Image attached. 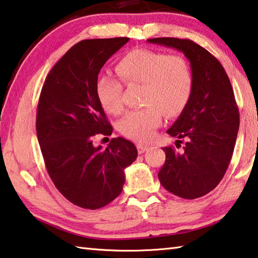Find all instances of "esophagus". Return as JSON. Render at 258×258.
<instances>
[{"label":"esophagus","instance_id":"1","mask_svg":"<svg viewBox=\"0 0 258 258\" xmlns=\"http://www.w3.org/2000/svg\"><path fill=\"white\" fill-rule=\"evenodd\" d=\"M148 146L147 144H144V143H137V150L139 154H143V153H145L148 150Z\"/></svg>","mask_w":258,"mask_h":258}]
</instances>
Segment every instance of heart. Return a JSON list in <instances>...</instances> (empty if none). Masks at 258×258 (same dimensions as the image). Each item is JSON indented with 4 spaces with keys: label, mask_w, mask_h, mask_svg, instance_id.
<instances>
[{
    "label": "heart",
    "mask_w": 258,
    "mask_h": 258,
    "mask_svg": "<svg viewBox=\"0 0 258 258\" xmlns=\"http://www.w3.org/2000/svg\"><path fill=\"white\" fill-rule=\"evenodd\" d=\"M116 75L125 85H142L144 106L126 112L119 122L123 136L148 141L161 124L162 113L174 116L181 113L192 93V75L187 61L179 55H166L147 48L130 51L116 63ZM96 95L107 113L122 111V85L111 76L96 81Z\"/></svg>",
    "instance_id": "b5f03b06"
}]
</instances>
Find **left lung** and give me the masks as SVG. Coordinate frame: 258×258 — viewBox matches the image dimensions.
<instances>
[{"instance_id": "obj_1", "label": "left lung", "mask_w": 258, "mask_h": 258, "mask_svg": "<svg viewBox=\"0 0 258 258\" xmlns=\"http://www.w3.org/2000/svg\"><path fill=\"white\" fill-rule=\"evenodd\" d=\"M148 43L182 52L190 62L192 93L186 107L168 129L182 151L164 147L159 179L166 190L184 200L206 195L218 186L231 161L239 129V110L232 86L218 58L190 39L162 37Z\"/></svg>"}]
</instances>
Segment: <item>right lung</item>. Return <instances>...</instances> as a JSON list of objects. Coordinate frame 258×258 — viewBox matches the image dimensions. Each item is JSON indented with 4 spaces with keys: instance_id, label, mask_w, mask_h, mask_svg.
Instances as JSON below:
<instances>
[{
    "instance_id": "right-lung-1",
    "label": "right lung",
    "mask_w": 258,
    "mask_h": 258,
    "mask_svg": "<svg viewBox=\"0 0 258 258\" xmlns=\"http://www.w3.org/2000/svg\"><path fill=\"white\" fill-rule=\"evenodd\" d=\"M128 37L85 39L74 45L47 75L40 93L36 132L49 178L68 201L97 210L120 195L124 169L137 148L122 137L108 146L93 145L97 134L110 136L96 95L98 74Z\"/></svg>"
}]
</instances>
